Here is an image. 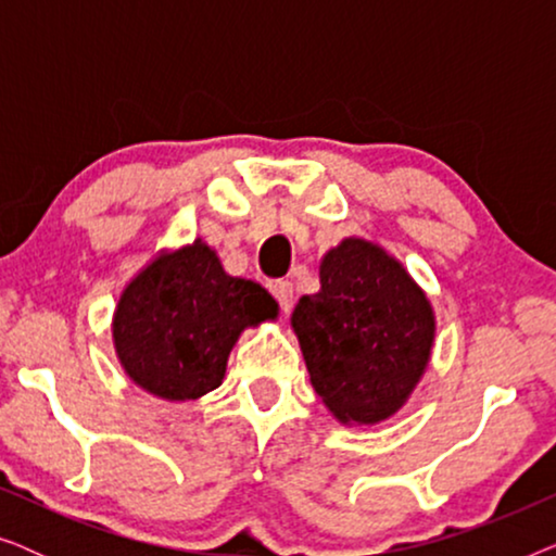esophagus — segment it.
<instances>
[{
    "mask_svg": "<svg viewBox=\"0 0 556 556\" xmlns=\"http://www.w3.org/2000/svg\"><path fill=\"white\" fill-rule=\"evenodd\" d=\"M270 293H273V299L278 301V306H280V311H283V314H288V311L293 308L295 291H293L291 280H276V283L270 286Z\"/></svg>",
    "mask_w": 556,
    "mask_h": 556,
    "instance_id": "34e87169",
    "label": "esophagus"
}]
</instances>
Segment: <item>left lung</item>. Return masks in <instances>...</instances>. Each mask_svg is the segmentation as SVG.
<instances>
[{
    "instance_id": "8db88e82",
    "label": "left lung",
    "mask_w": 556,
    "mask_h": 556,
    "mask_svg": "<svg viewBox=\"0 0 556 556\" xmlns=\"http://www.w3.org/2000/svg\"><path fill=\"white\" fill-rule=\"evenodd\" d=\"M311 384L339 420L397 413L432 346V308L405 268L364 240H344L321 263V291L293 311Z\"/></svg>"
}]
</instances>
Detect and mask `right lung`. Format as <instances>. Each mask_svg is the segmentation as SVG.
<instances>
[{
	"label": "right lung",
	"mask_w": 556,
	"mask_h": 556,
	"mask_svg": "<svg viewBox=\"0 0 556 556\" xmlns=\"http://www.w3.org/2000/svg\"><path fill=\"white\" fill-rule=\"evenodd\" d=\"M276 308L261 286L230 278L217 255L194 242L159 257L126 288L113 339L136 384L166 400H194L223 384L240 331Z\"/></svg>",
	"instance_id": "obj_1"
}]
</instances>
